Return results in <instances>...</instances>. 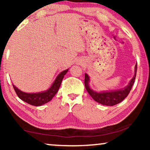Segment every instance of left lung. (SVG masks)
Instances as JSON below:
<instances>
[{
  "instance_id": "obj_1",
  "label": "left lung",
  "mask_w": 150,
  "mask_h": 150,
  "mask_svg": "<svg viewBox=\"0 0 150 150\" xmlns=\"http://www.w3.org/2000/svg\"><path fill=\"white\" fill-rule=\"evenodd\" d=\"M137 69V64L134 67V74L132 79L130 80L129 83L126 87L120 89L109 90V91H96L92 89L89 86L90 79L89 76L87 73L85 74V86L86 89L91 98L98 103L105 106H114L115 104L120 103L124 100L130 93L133 84L134 83L136 78Z\"/></svg>"
}]
</instances>
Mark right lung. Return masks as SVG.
Segmentation results:
<instances>
[{
	"label": "right lung",
	"instance_id": "obj_1",
	"mask_svg": "<svg viewBox=\"0 0 150 150\" xmlns=\"http://www.w3.org/2000/svg\"><path fill=\"white\" fill-rule=\"evenodd\" d=\"M68 70L69 69H67L59 74L54 82L50 85V87L46 91L36 92V93H26V92H24L18 89L13 84L12 85H13V89L18 97L24 102L35 106H42L43 104L50 102L52 99V98L56 95L59 87H60L62 80Z\"/></svg>",
	"mask_w": 150,
	"mask_h": 150
}]
</instances>
